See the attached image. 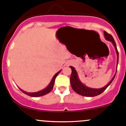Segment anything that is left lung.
<instances>
[{
    "label": "left lung",
    "mask_w": 126,
    "mask_h": 126,
    "mask_svg": "<svg viewBox=\"0 0 126 126\" xmlns=\"http://www.w3.org/2000/svg\"><path fill=\"white\" fill-rule=\"evenodd\" d=\"M104 34L105 38H106L107 40H109L110 42H112L113 45H114V47L116 50V52H117V64H118V61H119V52L118 50L117 49V46H116V42L114 41V39L113 38V37L110 34H108V32L104 31ZM70 67L72 69V73H71V78H70V81H71V85L72 86V88L76 93H77L79 95H81L82 96H86V97H94L96 96V95H99V94H102V92L105 91V90L107 89V87L110 85L112 83V82L114 80V77L116 76V74L114 76L112 80L108 83L107 85H106L105 87H102L101 89H92L89 88V87H86V86H84V84H82L80 82V81L79 80V79H78L77 77V72H76V70H75L74 68L72 66H70Z\"/></svg>",
    "instance_id": "1"
}]
</instances>
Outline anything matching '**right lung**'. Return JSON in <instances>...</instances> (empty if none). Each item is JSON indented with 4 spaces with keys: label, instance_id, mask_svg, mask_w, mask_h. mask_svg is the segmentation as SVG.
<instances>
[{
    "label": "right lung",
    "instance_id": "obj_1",
    "mask_svg": "<svg viewBox=\"0 0 126 126\" xmlns=\"http://www.w3.org/2000/svg\"><path fill=\"white\" fill-rule=\"evenodd\" d=\"M60 72H61V71H59L57 73H56L55 75H54V76L53 77L52 79L51 82H50V84H49V86H47V87H46L45 89L42 90V91H39V92H32V93H29V92H26L20 89V91H21L22 92H24V94H27V95H29V96H31V97H40V96H42V95H46V94L49 93V92H50V91H52V89H53V87H54V82H55V78H56V77L57 76V75L60 73Z\"/></svg>",
    "mask_w": 126,
    "mask_h": 126
}]
</instances>
